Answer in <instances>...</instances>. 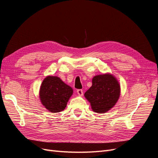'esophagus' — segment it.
I'll return each mask as SVG.
<instances>
[{
	"instance_id": "34e87169",
	"label": "esophagus",
	"mask_w": 158,
	"mask_h": 158,
	"mask_svg": "<svg viewBox=\"0 0 158 158\" xmlns=\"http://www.w3.org/2000/svg\"><path fill=\"white\" fill-rule=\"evenodd\" d=\"M77 94L79 95H83V90L82 89H77Z\"/></svg>"
}]
</instances>
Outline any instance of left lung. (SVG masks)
<instances>
[{
  "mask_svg": "<svg viewBox=\"0 0 158 158\" xmlns=\"http://www.w3.org/2000/svg\"><path fill=\"white\" fill-rule=\"evenodd\" d=\"M121 94V86L117 79L109 73L95 76L92 85L84 94L93 111L105 113L113 108Z\"/></svg>",
  "mask_w": 158,
  "mask_h": 158,
  "instance_id": "8db88e82",
  "label": "left lung"
}]
</instances>
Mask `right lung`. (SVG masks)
<instances>
[{"label": "right lung", "instance_id": "obj_1", "mask_svg": "<svg viewBox=\"0 0 158 158\" xmlns=\"http://www.w3.org/2000/svg\"><path fill=\"white\" fill-rule=\"evenodd\" d=\"M73 89L57 76H47L40 89V101L49 111L59 113L66 107Z\"/></svg>", "mask_w": 158, "mask_h": 158}]
</instances>
